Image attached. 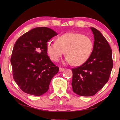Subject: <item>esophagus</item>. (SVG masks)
I'll use <instances>...</instances> for the list:
<instances>
[{
  "label": "esophagus",
  "instance_id": "esophagus-1",
  "mask_svg": "<svg viewBox=\"0 0 120 120\" xmlns=\"http://www.w3.org/2000/svg\"><path fill=\"white\" fill-rule=\"evenodd\" d=\"M59 71H60V72H63V71H64V68H59Z\"/></svg>",
  "mask_w": 120,
  "mask_h": 120
}]
</instances>
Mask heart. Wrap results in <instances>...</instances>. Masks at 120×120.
<instances>
[{
	"mask_svg": "<svg viewBox=\"0 0 120 120\" xmlns=\"http://www.w3.org/2000/svg\"><path fill=\"white\" fill-rule=\"evenodd\" d=\"M93 46L92 40L87 35L68 32L58 37L56 42H48L46 50L51 59L54 61H57L64 52L66 62L78 66L88 59Z\"/></svg>",
	"mask_w": 120,
	"mask_h": 120,
	"instance_id": "1",
	"label": "heart"
}]
</instances>
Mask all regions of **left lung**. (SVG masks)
Instances as JSON below:
<instances>
[{"mask_svg":"<svg viewBox=\"0 0 120 120\" xmlns=\"http://www.w3.org/2000/svg\"><path fill=\"white\" fill-rule=\"evenodd\" d=\"M94 34L93 49L86 62L72 69L73 91L78 95L91 96L108 82L113 67L112 50L102 34L91 27Z\"/></svg>","mask_w":120,"mask_h":120,"instance_id":"left-lung-1","label":"left lung"}]
</instances>
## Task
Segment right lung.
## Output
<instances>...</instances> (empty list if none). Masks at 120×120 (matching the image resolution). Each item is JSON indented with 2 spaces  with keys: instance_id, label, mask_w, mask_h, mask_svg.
I'll list each match as a JSON object with an SVG mask.
<instances>
[{
  "instance_id": "add662e5",
  "label": "right lung",
  "mask_w": 120,
  "mask_h": 120,
  "mask_svg": "<svg viewBox=\"0 0 120 120\" xmlns=\"http://www.w3.org/2000/svg\"><path fill=\"white\" fill-rule=\"evenodd\" d=\"M57 34L49 28L37 27L15 42L11 57L13 76L24 92L40 96L48 90L51 80L59 68L48 56L46 44Z\"/></svg>"
}]
</instances>
